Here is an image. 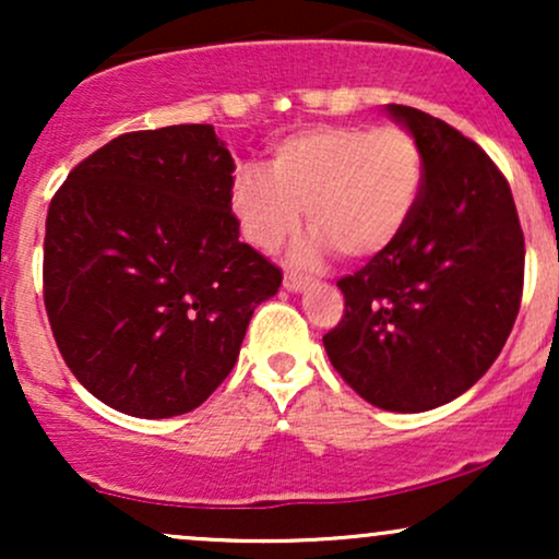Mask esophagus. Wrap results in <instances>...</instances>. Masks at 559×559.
<instances>
[{
  "label": "esophagus",
  "instance_id": "1",
  "mask_svg": "<svg viewBox=\"0 0 559 559\" xmlns=\"http://www.w3.org/2000/svg\"><path fill=\"white\" fill-rule=\"evenodd\" d=\"M307 281H310V278H307V275L288 271L284 275V288H286V292H301V288L307 286Z\"/></svg>",
  "mask_w": 559,
  "mask_h": 559
}]
</instances>
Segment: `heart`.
<instances>
[{"mask_svg":"<svg viewBox=\"0 0 559 559\" xmlns=\"http://www.w3.org/2000/svg\"><path fill=\"white\" fill-rule=\"evenodd\" d=\"M426 157L402 126H316L271 146L267 170L243 165L230 181V207L254 247L275 249L307 207L312 236L299 260L333 247L346 260H368L402 236L418 207Z\"/></svg>","mask_w":559,"mask_h":559,"instance_id":"obj_1","label":"heart"}]
</instances>
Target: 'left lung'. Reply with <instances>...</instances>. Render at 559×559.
Segmentation results:
<instances>
[{
  "label": "left lung",
  "instance_id": "8db88e82",
  "mask_svg": "<svg viewBox=\"0 0 559 559\" xmlns=\"http://www.w3.org/2000/svg\"><path fill=\"white\" fill-rule=\"evenodd\" d=\"M418 136L423 194L386 252L344 275V318L323 336L336 373L365 402L423 413L465 394L515 325L525 241L502 170L457 128L389 105Z\"/></svg>",
  "mask_w": 559,
  "mask_h": 559
}]
</instances>
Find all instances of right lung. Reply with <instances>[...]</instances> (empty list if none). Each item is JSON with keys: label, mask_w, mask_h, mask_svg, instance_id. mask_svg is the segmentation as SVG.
Segmentation results:
<instances>
[{"label": "right lung", "mask_w": 559, "mask_h": 559, "mask_svg": "<svg viewBox=\"0 0 559 559\" xmlns=\"http://www.w3.org/2000/svg\"><path fill=\"white\" fill-rule=\"evenodd\" d=\"M234 157L207 123L133 131L70 170L47 213L57 349L133 418L191 413L226 381L281 267L239 241Z\"/></svg>", "instance_id": "right-lung-1"}]
</instances>
